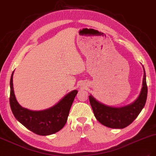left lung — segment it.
Listing matches in <instances>:
<instances>
[{"label": "left lung", "instance_id": "1", "mask_svg": "<svg viewBox=\"0 0 156 156\" xmlns=\"http://www.w3.org/2000/svg\"><path fill=\"white\" fill-rule=\"evenodd\" d=\"M143 87L137 98L130 104L120 107L108 106L98 101L91 94L89 96L94 116L101 124L110 128L123 129L131 124L138 116L145 105L148 93L146 73L143 66Z\"/></svg>", "mask_w": 156, "mask_h": 156}]
</instances>
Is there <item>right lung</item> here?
I'll use <instances>...</instances> for the list:
<instances>
[{
	"mask_svg": "<svg viewBox=\"0 0 156 156\" xmlns=\"http://www.w3.org/2000/svg\"><path fill=\"white\" fill-rule=\"evenodd\" d=\"M12 72L10 79L11 109L16 119L28 129L39 135L54 134L63 128L68 120L71 106L78 91L74 90L49 108L43 111H31L23 107L17 102L14 94Z\"/></svg>",
	"mask_w": 156,
	"mask_h": 156,
	"instance_id": "obj_1",
	"label": "right lung"
}]
</instances>
